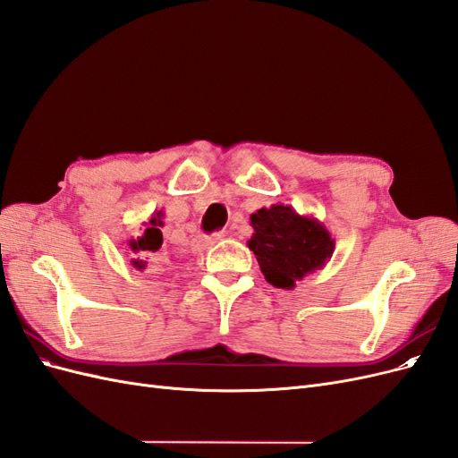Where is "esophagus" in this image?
I'll return each mask as SVG.
<instances>
[{
    "label": "esophagus",
    "instance_id": "esophagus-1",
    "mask_svg": "<svg viewBox=\"0 0 458 458\" xmlns=\"http://www.w3.org/2000/svg\"><path fill=\"white\" fill-rule=\"evenodd\" d=\"M224 237H225V233H214V234H210V237H208L204 242H206V246H216L217 242H221L224 241Z\"/></svg>",
    "mask_w": 458,
    "mask_h": 458
}]
</instances>
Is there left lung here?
<instances>
[{
    "instance_id": "left-lung-1",
    "label": "left lung",
    "mask_w": 458,
    "mask_h": 458,
    "mask_svg": "<svg viewBox=\"0 0 458 458\" xmlns=\"http://www.w3.org/2000/svg\"><path fill=\"white\" fill-rule=\"evenodd\" d=\"M254 233L248 248L256 254L266 281L293 290L296 281L325 267L335 252V239L313 216H300L293 206L273 204L250 216Z\"/></svg>"
}]
</instances>
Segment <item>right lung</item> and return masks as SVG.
I'll return each instance as SVG.
<instances>
[{
    "mask_svg": "<svg viewBox=\"0 0 458 458\" xmlns=\"http://www.w3.org/2000/svg\"><path fill=\"white\" fill-rule=\"evenodd\" d=\"M164 212H155L148 221H145V229L141 233V237L137 239H130L128 246L130 250L133 252L135 258H131V266L135 269L143 271L148 266V259L155 258L157 252H160V246H162V231L160 227L164 225Z\"/></svg>",
    "mask_w": 458,
    "mask_h": 458,
    "instance_id": "add662e5",
    "label": "right lung"
}]
</instances>
